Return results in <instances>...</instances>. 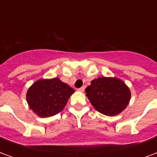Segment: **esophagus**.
I'll use <instances>...</instances> for the list:
<instances>
[{"label":"esophagus","instance_id":"esophagus-1","mask_svg":"<svg viewBox=\"0 0 157 157\" xmlns=\"http://www.w3.org/2000/svg\"><path fill=\"white\" fill-rule=\"evenodd\" d=\"M79 92H84L85 91V86H82V87H80V88L78 89Z\"/></svg>","mask_w":157,"mask_h":157}]
</instances>
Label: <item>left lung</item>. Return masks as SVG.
Masks as SVG:
<instances>
[{
  "mask_svg": "<svg viewBox=\"0 0 157 157\" xmlns=\"http://www.w3.org/2000/svg\"><path fill=\"white\" fill-rule=\"evenodd\" d=\"M86 97L99 113L107 116L117 115L127 107L130 91L121 80L100 77L86 88Z\"/></svg>",
  "mask_w": 157,
  "mask_h": 157,
  "instance_id": "8db88e82",
  "label": "left lung"
}]
</instances>
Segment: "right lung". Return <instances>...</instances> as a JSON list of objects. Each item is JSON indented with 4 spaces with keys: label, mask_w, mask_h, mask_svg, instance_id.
Masks as SVG:
<instances>
[{
    "label": "right lung",
    "mask_w": 157,
    "mask_h": 157,
    "mask_svg": "<svg viewBox=\"0 0 157 157\" xmlns=\"http://www.w3.org/2000/svg\"><path fill=\"white\" fill-rule=\"evenodd\" d=\"M75 90L59 78L39 80L27 92L29 108L43 118L61 112Z\"/></svg>",
    "instance_id": "right-lung-1"
}]
</instances>
